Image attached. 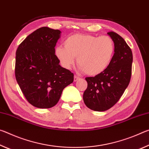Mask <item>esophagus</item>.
<instances>
[{
    "label": "esophagus",
    "instance_id": "34e87169",
    "mask_svg": "<svg viewBox=\"0 0 149 149\" xmlns=\"http://www.w3.org/2000/svg\"><path fill=\"white\" fill-rule=\"evenodd\" d=\"M81 79L80 77L76 76V75H74V81L75 82V81H77L78 80H79Z\"/></svg>",
    "mask_w": 149,
    "mask_h": 149
}]
</instances>
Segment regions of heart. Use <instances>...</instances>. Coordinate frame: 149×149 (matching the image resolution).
<instances>
[{
  "mask_svg": "<svg viewBox=\"0 0 149 149\" xmlns=\"http://www.w3.org/2000/svg\"><path fill=\"white\" fill-rule=\"evenodd\" d=\"M114 50V41L107 35L75 34L68 37L64 47L56 48L55 54L64 68H71L77 58L81 71L96 75L104 72L110 64Z\"/></svg>",
  "mask_w": 149,
  "mask_h": 149,
  "instance_id": "1",
  "label": "heart"
}]
</instances>
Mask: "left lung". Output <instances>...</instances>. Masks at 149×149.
Masks as SVG:
<instances>
[{"mask_svg":"<svg viewBox=\"0 0 149 149\" xmlns=\"http://www.w3.org/2000/svg\"><path fill=\"white\" fill-rule=\"evenodd\" d=\"M108 35L115 45L112 62L103 72L85 78L87 88L83 96L85 105L99 112L110 109L120 100L132 76L133 54L130 47L116 33L110 31Z\"/></svg>","mask_w":149,"mask_h":149,"instance_id":"8db88e82","label":"left lung"}]
</instances>
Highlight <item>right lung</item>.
<instances>
[{
	"label": "right lung",
	"instance_id": "right-lung-1",
	"mask_svg": "<svg viewBox=\"0 0 149 149\" xmlns=\"http://www.w3.org/2000/svg\"><path fill=\"white\" fill-rule=\"evenodd\" d=\"M61 31L42 27L29 35L16 53L15 75L25 97L39 108L56 105L74 74L61 67L55 55Z\"/></svg>",
	"mask_w": 149,
	"mask_h": 149
}]
</instances>
